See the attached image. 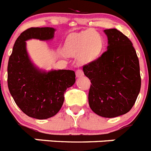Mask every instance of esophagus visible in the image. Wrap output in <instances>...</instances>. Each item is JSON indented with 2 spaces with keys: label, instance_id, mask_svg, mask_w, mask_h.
Returning <instances> with one entry per match:
<instances>
[{
  "label": "esophagus",
  "instance_id": "obj_1",
  "mask_svg": "<svg viewBox=\"0 0 151 151\" xmlns=\"http://www.w3.org/2000/svg\"><path fill=\"white\" fill-rule=\"evenodd\" d=\"M76 75L77 77H82L84 75V73L82 69H77L76 71Z\"/></svg>",
  "mask_w": 151,
  "mask_h": 151
}]
</instances>
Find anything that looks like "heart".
I'll use <instances>...</instances> for the list:
<instances>
[{
    "label": "heart",
    "mask_w": 151,
    "mask_h": 151,
    "mask_svg": "<svg viewBox=\"0 0 151 151\" xmlns=\"http://www.w3.org/2000/svg\"><path fill=\"white\" fill-rule=\"evenodd\" d=\"M104 41L92 29L82 31L69 36L64 45V52L70 56L78 55V61L85 64L94 60L101 54Z\"/></svg>",
    "instance_id": "1"
}]
</instances>
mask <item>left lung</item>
Masks as SVG:
<instances>
[{"label":"left lung","instance_id":"left-lung-1","mask_svg":"<svg viewBox=\"0 0 151 151\" xmlns=\"http://www.w3.org/2000/svg\"><path fill=\"white\" fill-rule=\"evenodd\" d=\"M107 50L83 66L91 80L89 106L106 118L123 115L134 106L141 89L139 60L132 41L116 29H105Z\"/></svg>","mask_w":151,"mask_h":151}]
</instances>
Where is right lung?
<instances>
[{"label":"right lung","instance_id":"obj_1","mask_svg":"<svg viewBox=\"0 0 151 151\" xmlns=\"http://www.w3.org/2000/svg\"><path fill=\"white\" fill-rule=\"evenodd\" d=\"M50 27L30 28L20 34L13 45L7 66V84L10 94L25 114L45 119L57 114L64 101V93L76 82L73 70L59 69L45 72L30 60L26 41H47L54 38Z\"/></svg>","mask_w":151,"mask_h":151}]
</instances>
